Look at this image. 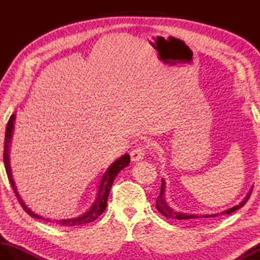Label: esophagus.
Returning <instances> with one entry per match:
<instances>
[{
	"mask_svg": "<svg viewBox=\"0 0 260 260\" xmlns=\"http://www.w3.org/2000/svg\"><path fill=\"white\" fill-rule=\"evenodd\" d=\"M148 148H150V145L148 144H140V145H137L135 148H133V151L131 152L132 161L137 162V161H141V159H143V157H144Z\"/></svg>",
	"mask_w": 260,
	"mask_h": 260,
	"instance_id": "obj_1",
	"label": "esophagus"
}]
</instances>
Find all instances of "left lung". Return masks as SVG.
Masks as SVG:
<instances>
[{
  "label": "left lung",
  "mask_w": 260,
  "mask_h": 260,
  "mask_svg": "<svg viewBox=\"0 0 260 260\" xmlns=\"http://www.w3.org/2000/svg\"><path fill=\"white\" fill-rule=\"evenodd\" d=\"M164 180H162V185H161V193H159L158 197L156 198V208L159 212H161L164 217L167 218H170V219H178V220H198V219H209V218H214V217H218V215H223V214H230L235 212L236 210L240 209L241 207H244L246 202L248 201V199L250 198L251 196V191L248 193V196L246 197V199L244 201H242L240 204H238V206H236L234 208L231 209H228L227 211H223L221 212V214H212V215H193V214H186V213H181V212H178L175 211V210H173L171 207L168 206L167 201L164 200Z\"/></svg>",
  "instance_id": "1"
}]
</instances>
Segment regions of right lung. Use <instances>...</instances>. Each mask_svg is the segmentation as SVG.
<instances>
[{
  "label": "right lung",
  "mask_w": 260,
  "mask_h": 260,
  "mask_svg": "<svg viewBox=\"0 0 260 260\" xmlns=\"http://www.w3.org/2000/svg\"><path fill=\"white\" fill-rule=\"evenodd\" d=\"M15 119V115H11V117L8 121L7 125V132H5V141H4V152H3V161H4V165H5V170H7V174H8V179L11 183V186L15 193V197L18 199L19 203L21 204V207L23 208L24 211L30 214L31 217L33 218H38V219H42V220H47V221H50V220L45 219L40 217V215L36 214L35 212H32L29 208H26V206L24 204V202L22 201V199L20 198V196L16 192V189L14 186V182L12 179V174H11V169H10V159H9V147H10V143H11V137H12V132H13V121ZM131 157L128 154H125V155L121 156L120 158L116 159V161L110 165V168L108 169V171L105 173L104 178L102 179V183L101 186H99V192H98V197L96 202L93 203V206L91 207V209L89 211L86 212L84 215L81 217H78L76 219H67V220H60V221H57V223L61 224V225H68V227H73V225H79V224H85V223H89L92 222L93 220H96L99 215H101L105 209L107 207V199H108V194L110 191V187L113 185V182L116 178V175L119 173L120 170H123L125 167L129 164Z\"/></svg>",
  "instance_id": "1"
}]
</instances>
